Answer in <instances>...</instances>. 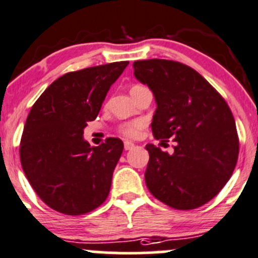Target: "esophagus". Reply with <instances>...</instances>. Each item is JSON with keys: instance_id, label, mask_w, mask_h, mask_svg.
Returning a JSON list of instances; mask_svg holds the SVG:
<instances>
[{"instance_id": "obj_1", "label": "esophagus", "mask_w": 258, "mask_h": 258, "mask_svg": "<svg viewBox=\"0 0 258 258\" xmlns=\"http://www.w3.org/2000/svg\"><path fill=\"white\" fill-rule=\"evenodd\" d=\"M134 147H135V144H132V142H130V141H124V150L126 151L132 150Z\"/></svg>"}]
</instances>
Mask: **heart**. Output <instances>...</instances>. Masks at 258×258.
<instances>
[{
	"label": "heart",
	"instance_id": "1",
	"mask_svg": "<svg viewBox=\"0 0 258 258\" xmlns=\"http://www.w3.org/2000/svg\"><path fill=\"white\" fill-rule=\"evenodd\" d=\"M134 87H137V86H134ZM144 127L145 122L142 121V119H135V121L127 122V123L122 124V126L119 127V132H121L123 136L128 137V139H136Z\"/></svg>",
	"mask_w": 258,
	"mask_h": 258
}]
</instances>
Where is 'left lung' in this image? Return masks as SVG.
Returning <instances> with one entry per match:
<instances>
[{"label": "left lung", "mask_w": 258, "mask_h": 258, "mask_svg": "<svg viewBox=\"0 0 258 258\" xmlns=\"http://www.w3.org/2000/svg\"><path fill=\"white\" fill-rule=\"evenodd\" d=\"M134 69L157 103L151 123L153 136L176 142L172 155L146 145V186L172 209H197L223 188L236 167L233 114L222 96L186 64L153 58L134 62Z\"/></svg>", "instance_id": "left-lung-1"}]
</instances>
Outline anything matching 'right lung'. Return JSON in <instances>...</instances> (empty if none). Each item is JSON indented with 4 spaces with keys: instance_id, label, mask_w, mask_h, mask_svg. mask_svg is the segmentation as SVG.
Returning <instances> with one entry per match:
<instances>
[{
    "instance_id": "add662e5",
    "label": "right lung",
    "mask_w": 258,
    "mask_h": 258,
    "mask_svg": "<svg viewBox=\"0 0 258 258\" xmlns=\"http://www.w3.org/2000/svg\"><path fill=\"white\" fill-rule=\"evenodd\" d=\"M128 61L69 72L51 83L26 119L20 144L23 172L41 200L57 212L83 215L110 194L123 142L108 137L91 147L83 128L101 110Z\"/></svg>"
}]
</instances>
